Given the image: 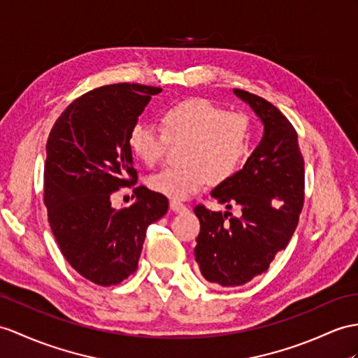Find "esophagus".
Here are the masks:
<instances>
[{"label": "esophagus", "instance_id": "obj_1", "mask_svg": "<svg viewBox=\"0 0 358 358\" xmlns=\"http://www.w3.org/2000/svg\"><path fill=\"white\" fill-rule=\"evenodd\" d=\"M170 208L173 209L174 213H185L187 209H188L187 205L178 202V200H171V202H170Z\"/></svg>", "mask_w": 358, "mask_h": 358}]
</instances>
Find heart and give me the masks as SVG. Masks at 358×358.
Segmentation results:
<instances>
[{
  "instance_id": "b5f03b06",
  "label": "heart",
  "mask_w": 358,
  "mask_h": 358,
  "mask_svg": "<svg viewBox=\"0 0 358 358\" xmlns=\"http://www.w3.org/2000/svg\"><path fill=\"white\" fill-rule=\"evenodd\" d=\"M161 128L136 123L129 135V147L144 164H158L169 139L185 141L180 158L149 179L153 191L173 200H185L205 188L209 180L229 179L245 161L250 147V121L240 112H226L208 99H187L173 103L161 113Z\"/></svg>"
}]
</instances>
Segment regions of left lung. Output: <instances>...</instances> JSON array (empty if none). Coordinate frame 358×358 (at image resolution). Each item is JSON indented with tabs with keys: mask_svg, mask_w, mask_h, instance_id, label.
I'll return each mask as SVG.
<instances>
[{
	"mask_svg": "<svg viewBox=\"0 0 358 358\" xmlns=\"http://www.w3.org/2000/svg\"><path fill=\"white\" fill-rule=\"evenodd\" d=\"M264 124V134L243 169L217 185L211 196L229 211L197 205L200 232L194 248L203 278L222 287L243 285L267 272L278 252L289 245L303 205V158L298 134L272 103L234 90Z\"/></svg>",
	"mask_w": 358,
	"mask_h": 358,
	"instance_id": "1",
	"label": "left lung"
}]
</instances>
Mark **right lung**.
Segmentation results:
<instances>
[{"label": "right lung", "mask_w": 358, "mask_h": 358, "mask_svg": "<svg viewBox=\"0 0 358 358\" xmlns=\"http://www.w3.org/2000/svg\"><path fill=\"white\" fill-rule=\"evenodd\" d=\"M139 83L106 85L76 99L47 141L43 203L60 252L91 282L120 284L138 267L145 231L167 213L169 199L145 187L115 209L110 196L136 184L129 135L152 95Z\"/></svg>", "instance_id": "1"}]
</instances>
